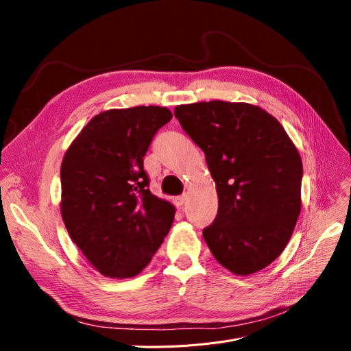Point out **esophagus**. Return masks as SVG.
<instances>
[{
    "label": "esophagus",
    "mask_w": 351,
    "mask_h": 351,
    "mask_svg": "<svg viewBox=\"0 0 351 351\" xmlns=\"http://www.w3.org/2000/svg\"><path fill=\"white\" fill-rule=\"evenodd\" d=\"M186 199H187V196H186V195L177 196V197L174 199V205H176L178 209H182V208H183V205L186 204Z\"/></svg>",
    "instance_id": "34e87169"
}]
</instances>
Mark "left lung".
<instances>
[{
    "mask_svg": "<svg viewBox=\"0 0 351 351\" xmlns=\"http://www.w3.org/2000/svg\"><path fill=\"white\" fill-rule=\"evenodd\" d=\"M176 119L205 154L218 214L204 230L214 258L236 275L267 268L290 241L302 209L303 164L280 121L256 105H178Z\"/></svg>",
    "mask_w": 351,
    "mask_h": 351,
    "instance_id": "left-lung-1",
    "label": "left lung"
}]
</instances>
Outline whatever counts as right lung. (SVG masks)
<instances>
[{
	"label": "right lung",
	"instance_id": "add662e5",
	"mask_svg": "<svg viewBox=\"0 0 351 351\" xmlns=\"http://www.w3.org/2000/svg\"><path fill=\"white\" fill-rule=\"evenodd\" d=\"M173 119L164 107L104 111L83 127L61 164V217L73 243L110 278L143 271L176 208L151 193L143 156Z\"/></svg>",
	"mask_w": 351,
	"mask_h": 351
}]
</instances>
